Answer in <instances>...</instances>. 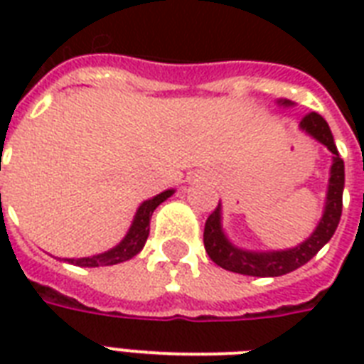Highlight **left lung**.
Segmentation results:
<instances>
[{
  "instance_id": "obj_1",
  "label": "left lung",
  "mask_w": 364,
  "mask_h": 364,
  "mask_svg": "<svg viewBox=\"0 0 364 364\" xmlns=\"http://www.w3.org/2000/svg\"><path fill=\"white\" fill-rule=\"evenodd\" d=\"M277 104L283 107L293 105L289 100H277ZM299 128L316 141L333 153V166H331V177H328L327 198L323 215L317 223L316 230L308 236L296 247L277 249V251H251L234 245L223 230V210L221 204L208 217L204 228V247L210 255V259L217 266H221L228 272H236L243 276L255 277H277L289 272L296 270L308 260L314 259L317 251L333 238L334 230L338 227L340 215H342V194H344V160L340 159L338 149L334 143L333 132L328 128L327 121L319 113H308L300 121Z\"/></svg>"
}]
</instances>
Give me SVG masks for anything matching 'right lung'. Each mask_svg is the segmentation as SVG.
<instances>
[{"instance_id": "right-lung-1", "label": "right lung", "mask_w": 364, "mask_h": 364, "mask_svg": "<svg viewBox=\"0 0 364 364\" xmlns=\"http://www.w3.org/2000/svg\"><path fill=\"white\" fill-rule=\"evenodd\" d=\"M176 193L173 188H168L164 193L156 194L151 200H145L139 208H137L134 221H132L128 232L124 238L117 243L115 247H111L109 251H104L100 255H92V257H82V259H64L71 264L85 266V268H94V266H111L124 262V260L136 257L143 249L145 242L149 238V223H151V215L153 211L159 208L164 200H168L171 194Z\"/></svg>"}]
</instances>
